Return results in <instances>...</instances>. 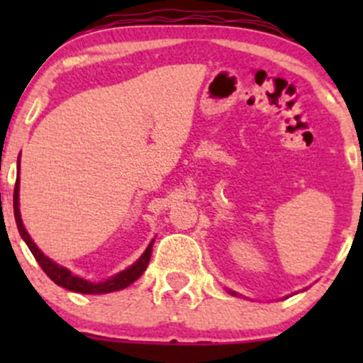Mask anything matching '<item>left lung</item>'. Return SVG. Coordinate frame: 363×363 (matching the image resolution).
I'll list each match as a JSON object with an SVG mask.
<instances>
[{
  "instance_id": "left-lung-1",
  "label": "left lung",
  "mask_w": 363,
  "mask_h": 363,
  "mask_svg": "<svg viewBox=\"0 0 363 363\" xmlns=\"http://www.w3.org/2000/svg\"><path fill=\"white\" fill-rule=\"evenodd\" d=\"M230 294H233V291H230ZM233 295H237V294H233Z\"/></svg>"
}]
</instances>
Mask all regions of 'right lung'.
<instances>
[{"mask_svg": "<svg viewBox=\"0 0 363 363\" xmlns=\"http://www.w3.org/2000/svg\"><path fill=\"white\" fill-rule=\"evenodd\" d=\"M13 216H16V223H17V228H19L21 237H23L24 242L28 244L29 251L33 252V256H35V259L38 262V265L42 267L43 272H45L47 276L57 284V286H63L69 291H75V294L96 295V294H111V291L123 290V288L130 286L131 283H135V281L144 274V270L147 269L149 265V259H151L152 242L149 244V247L145 250L144 255L140 256V259H138L137 263H133L130 269L123 270V272H119L117 276L111 277V279H105L104 283H89V281L82 279V277L73 276V274L65 269V267H60L57 263H54L52 259L47 258V256L35 246L31 237L28 235V232H26L23 225V219H21V211H19V177H17L16 181V188H13Z\"/></svg>", "mask_w": 363, "mask_h": 363, "instance_id": "add662e5", "label": "right lung"}]
</instances>
